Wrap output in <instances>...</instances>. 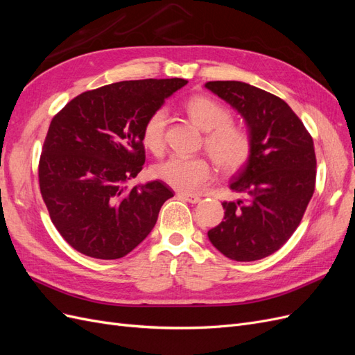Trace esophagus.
I'll use <instances>...</instances> for the list:
<instances>
[{"instance_id": "1", "label": "esophagus", "mask_w": 355, "mask_h": 355, "mask_svg": "<svg viewBox=\"0 0 355 355\" xmlns=\"http://www.w3.org/2000/svg\"><path fill=\"white\" fill-rule=\"evenodd\" d=\"M178 197H179L180 200H184V201L191 202V204H197V202H200V201H201V198H200L198 196H194V194H187V192H179Z\"/></svg>"}]
</instances>
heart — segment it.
Segmentation results:
<instances>
[{"mask_svg":"<svg viewBox=\"0 0 355 355\" xmlns=\"http://www.w3.org/2000/svg\"><path fill=\"white\" fill-rule=\"evenodd\" d=\"M185 111L189 120L206 132L204 145L222 170L235 171L245 163L250 155V139L243 128L231 123V112L222 103L209 96L196 94L185 102ZM166 124L167 111L158 108L142 127V144L155 155L164 149ZM153 173L168 187L189 192L210 179L211 167L204 157H170L158 163Z\"/></svg>","mask_w":355,"mask_h":355,"instance_id":"obj_1","label":"heart"}]
</instances>
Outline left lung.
<instances>
[{
  "label": "left lung",
  "mask_w": 355,
  "mask_h": 355,
  "mask_svg": "<svg viewBox=\"0 0 355 355\" xmlns=\"http://www.w3.org/2000/svg\"><path fill=\"white\" fill-rule=\"evenodd\" d=\"M206 89L244 120L250 155L230 188L243 196L225 201L223 220L207 235L232 261H259L292 237L315 188L313 137L280 98L241 81H209Z\"/></svg>",
  "instance_id": "left-lung-1"
}]
</instances>
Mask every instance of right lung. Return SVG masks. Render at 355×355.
Here are the masks:
<instances>
[{
  "label": "right lung",
  "mask_w": 355,
  "mask_h": 355,
  "mask_svg": "<svg viewBox=\"0 0 355 355\" xmlns=\"http://www.w3.org/2000/svg\"><path fill=\"white\" fill-rule=\"evenodd\" d=\"M187 80H136L84 92L53 118L38 178L50 218L75 250L120 259L153 231L173 191L159 180L136 185L145 163L142 127Z\"/></svg>",
  "instance_id": "1"
}]
</instances>
